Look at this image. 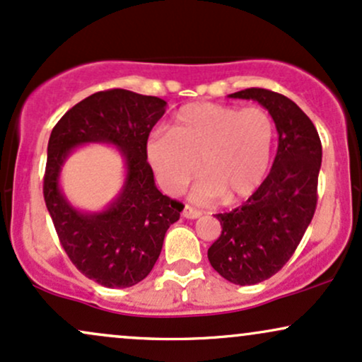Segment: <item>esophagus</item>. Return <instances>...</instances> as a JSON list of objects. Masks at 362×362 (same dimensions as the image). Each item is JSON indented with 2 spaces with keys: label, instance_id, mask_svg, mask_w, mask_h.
Here are the masks:
<instances>
[{
  "label": "esophagus",
  "instance_id": "1",
  "mask_svg": "<svg viewBox=\"0 0 362 362\" xmlns=\"http://www.w3.org/2000/svg\"><path fill=\"white\" fill-rule=\"evenodd\" d=\"M182 216H184V218H187V219H197V218H201L202 213L199 209H194V207L185 206L184 211H182Z\"/></svg>",
  "mask_w": 362,
  "mask_h": 362
}]
</instances>
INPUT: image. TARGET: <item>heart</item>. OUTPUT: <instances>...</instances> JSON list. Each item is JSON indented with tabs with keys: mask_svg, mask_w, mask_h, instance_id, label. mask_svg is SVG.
<instances>
[{
	"mask_svg": "<svg viewBox=\"0 0 362 362\" xmlns=\"http://www.w3.org/2000/svg\"><path fill=\"white\" fill-rule=\"evenodd\" d=\"M274 146L276 124L267 110L197 102L177 112L170 132L149 136L146 158L168 194L180 192L199 168L204 177L194 187V199L235 204L262 185Z\"/></svg>",
	"mask_w": 362,
	"mask_h": 362,
	"instance_id": "obj_1",
	"label": "heart"
}]
</instances>
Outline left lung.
<instances>
[{
  "label": "left lung",
  "mask_w": 362,
  "mask_h": 362,
  "mask_svg": "<svg viewBox=\"0 0 362 362\" xmlns=\"http://www.w3.org/2000/svg\"><path fill=\"white\" fill-rule=\"evenodd\" d=\"M228 97L259 102L279 134L267 178L242 206L216 214L223 230L207 250L219 276L250 286L279 272L310 226L317 209L322 143L308 115L284 95L247 88Z\"/></svg>",
  "instance_id": "8db88e82"
}]
</instances>
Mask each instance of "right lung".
Masks as SVG:
<instances>
[{
	"label": "right lung",
	"instance_id": "add662e5",
	"mask_svg": "<svg viewBox=\"0 0 362 362\" xmlns=\"http://www.w3.org/2000/svg\"><path fill=\"white\" fill-rule=\"evenodd\" d=\"M167 102L114 88L90 95L62 115L51 132L44 199L69 260L105 288H131L151 272L170 224L184 204L156 189L146 158V141L163 117ZM88 142L112 144L127 165L117 198L100 214H83L62 194V165L72 149Z\"/></svg>",
	"mask_w": 362,
	"mask_h": 362
}]
</instances>
